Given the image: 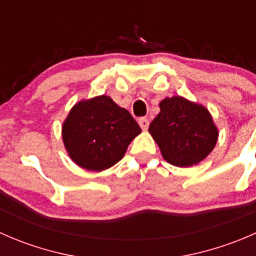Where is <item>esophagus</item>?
Listing matches in <instances>:
<instances>
[{"instance_id":"1","label":"esophagus","mask_w":256,"mask_h":256,"mask_svg":"<svg viewBox=\"0 0 256 256\" xmlns=\"http://www.w3.org/2000/svg\"><path fill=\"white\" fill-rule=\"evenodd\" d=\"M138 125L141 126V128H142V130H147V128H148L150 122L146 118H138Z\"/></svg>"}]
</instances>
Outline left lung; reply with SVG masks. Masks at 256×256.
<instances>
[{
    "label": "left lung",
    "instance_id": "8db88e82",
    "mask_svg": "<svg viewBox=\"0 0 256 256\" xmlns=\"http://www.w3.org/2000/svg\"><path fill=\"white\" fill-rule=\"evenodd\" d=\"M148 132L162 157L177 167H190L206 158L218 141V128L208 109L183 96L164 98Z\"/></svg>",
    "mask_w": 256,
    "mask_h": 256
}]
</instances>
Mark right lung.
<instances>
[{
    "label": "right lung",
    "mask_w": 256,
    "mask_h": 256,
    "mask_svg": "<svg viewBox=\"0 0 256 256\" xmlns=\"http://www.w3.org/2000/svg\"><path fill=\"white\" fill-rule=\"evenodd\" d=\"M140 132L131 114L108 95L80 100L62 126V138L72 161L96 172L118 164Z\"/></svg>",
    "instance_id": "obj_1"
}]
</instances>
